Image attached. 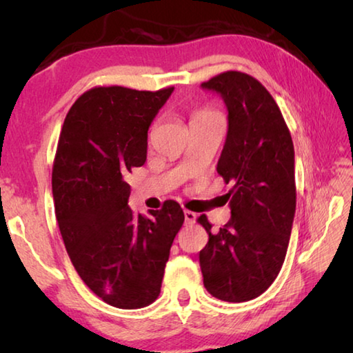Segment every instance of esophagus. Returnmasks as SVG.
I'll return each mask as SVG.
<instances>
[{"label":"esophagus","instance_id":"1","mask_svg":"<svg viewBox=\"0 0 353 353\" xmlns=\"http://www.w3.org/2000/svg\"><path fill=\"white\" fill-rule=\"evenodd\" d=\"M183 214H185V223L187 224H193L196 221V213L190 210H183Z\"/></svg>","mask_w":353,"mask_h":353}]
</instances>
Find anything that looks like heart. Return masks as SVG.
Wrapping results in <instances>:
<instances>
[{
    "label": "heart",
    "mask_w": 353,
    "mask_h": 353,
    "mask_svg": "<svg viewBox=\"0 0 353 353\" xmlns=\"http://www.w3.org/2000/svg\"><path fill=\"white\" fill-rule=\"evenodd\" d=\"M214 115H218V113L214 112V110H212L210 107H201V109H198V110H194V112H193V118H191V119H198V118H210V117H214Z\"/></svg>",
    "instance_id": "b5f03b06"
}]
</instances>
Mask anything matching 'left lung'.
I'll return each mask as SVG.
<instances>
[{
    "label": "left lung",
    "mask_w": 353,
    "mask_h": 353,
    "mask_svg": "<svg viewBox=\"0 0 353 353\" xmlns=\"http://www.w3.org/2000/svg\"><path fill=\"white\" fill-rule=\"evenodd\" d=\"M223 97L229 130L218 174L234 187L232 216L213 234L205 214L198 223L208 234L199 252L204 286L225 302L263 294L279 276L296 212L294 146L282 112L255 77L225 71L202 82Z\"/></svg>",
    "instance_id": "obj_1"
}]
</instances>
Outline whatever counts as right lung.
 Returning <instances> with one entry per match:
<instances>
[{
  "label": "right lung",
  "instance_id": "right-lung-1",
  "mask_svg": "<svg viewBox=\"0 0 353 353\" xmlns=\"http://www.w3.org/2000/svg\"><path fill=\"white\" fill-rule=\"evenodd\" d=\"M172 90L93 87L71 105L59 137L52 196L65 248L83 283L117 308L159 297L185 219L176 201L149 218L128 205V174L145 165L148 129Z\"/></svg>",
  "mask_w": 353,
  "mask_h": 353
}]
</instances>
